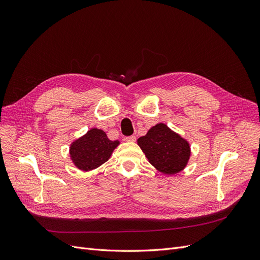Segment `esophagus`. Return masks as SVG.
Here are the masks:
<instances>
[{
    "label": "esophagus",
    "instance_id": "esophagus-1",
    "mask_svg": "<svg viewBox=\"0 0 260 260\" xmlns=\"http://www.w3.org/2000/svg\"><path fill=\"white\" fill-rule=\"evenodd\" d=\"M124 140L127 141V142H136L137 138H136V136H130V137H127V138H125Z\"/></svg>",
    "mask_w": 260,
    "mask_h": 260
}]
</instances>
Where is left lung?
I'll return each mask as SVG.
<instances>
[{"mask_svg":"<svg viewBox=\"0 0 260 260\" xmlns=\"http://www.w3.org/2000/svg\"><path fill=\"white\" fill-rule=\"evenodd\" d=\"M138 144L148 161L165 175L182 171L190 159V144L165 123L152 127L146 136L138 139Z\"/></svg>","mask_w":260,"mask_h":260,"instance_id":"obj_1","label":"left lung"}]
</instances>
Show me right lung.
I'll return each instance as SVG.
<instances>
[{
  "label": "right lung",
  "instance_id": "1",
  "mask_svg": "<svg viewBox=\"0 0 260 260\" xmlns=\"http://www.w3.org/2000/svg\"><path fill=\"white\" fill-rule=\"evenodd\" d=\"M118 145L119 141H111L103 130L93 128L70 144V158L77 168L89 171L106 162Z\"/></svg>",
  "mask_w": 260,
  "mask_h": 260
}]
</instances>
